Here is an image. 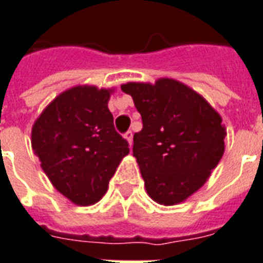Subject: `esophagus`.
<instances>
[{
    "instance_id": "1",
    "label": "esophagus",
    "mask_w": 263,
    "mask_h": 263,
    "mask_svg": "<svg viewBox=\"0 0 263 263\" xmlns=\"http://www.w3.org/2000/svg\"><path fill=\"white\" fill-rule=\"evenodd\" d=\"M124 138H125L126 141H128V143H129V145H132V141H134V134H132L131 131L125 132V135H124Z\"/></svg>"
}]
</instances>
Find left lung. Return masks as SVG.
Instances as JSON below:
<instances>
[{
    "label": "left lung",
    "mask_w": 263,
    "mask_h": 263,
    "mask_svg": "<svg viewBox=\"0 0 263 263\" xmlns=\"http://www.w3.org/2000/svg\"><path fill=\"white\" fill-rule=\"evenodd\" d=\"M121 89L142 117L132 152L147 194L160 205L184 202L208 181L224 153L220 114L176 79L128 82Z\"/></svg>",
    "instance_id": "1"
}]
</instances>
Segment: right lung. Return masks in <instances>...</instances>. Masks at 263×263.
<instances>
[{"label": "right lung", "instance_id": "1", "mask_svg": "<svg viewBox=\"0 0 263 263\" xmlns=\"http://www.w3.org/2000/svg\"><path fill=\"white\" fill-rule=\"evenodd\" d=\"M111 89L75 86L58 95L32 128V147L60 194L75 205L102 199L129 153L108 110Z\"/></svg>", "mask_w": 263, "mask_h": 263}]
</instances>
